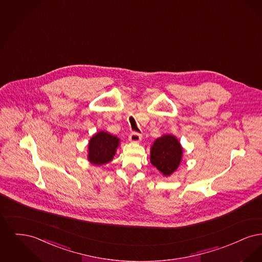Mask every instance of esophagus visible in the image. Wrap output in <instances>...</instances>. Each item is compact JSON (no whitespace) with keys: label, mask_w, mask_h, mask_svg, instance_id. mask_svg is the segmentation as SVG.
<instances>
[{"label":"esophagus","mask_w":262,"mask_h":262,"mask_svg":"<svg viewBox=\"0 0 262 262\" xmlns=\"http://www.w3.org/2000/svg\"><path fill=\"white\" fill-rule=\"evenodd\" d=\"M141 135L140 134H138L137 132H133L130 135H129V137H128V139L132 141V142H139L140 140H141Z\"/></svg>","instance_id":"34e87169"}]
</instances>
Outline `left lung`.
Masks as SVG:
<instances>
[{"mask_svg": "<svg viewBox=\"0 0 262 262\" xmlns=\"http://www.w3.org/2000/svg\"><path fill=\"white\" fill-rule=\"evenodd\" d=\"M183 148L173 136H163L155 140L151 147L150 162L165 176L177 170L182 159Z\"/></svg>", "mask_w": 262, "mask_h": 262, "instance_id": "left-lung-1", "label": "left lung"}]
</instances>
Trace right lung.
<instances>
[{"mask_svg": "<svg viewBox=\"0 0 262 262\" xmlns=\"http://www.w3.org/2000/svg\"><path fill=\"white\" fill-rule=\"evenodd\" d=\"M119 145V138L100 132L89 141L88 160L94 165H102L111 161Z\"/></svg>", "mask_w": 262, "mask_h": 262, "instance_id": "1", "label": "right lung"}]
</instances>
